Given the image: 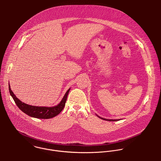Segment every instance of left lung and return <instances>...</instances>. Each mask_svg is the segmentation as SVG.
I'll use <instances>...</instances> for the list:
<instances>
[{
	"label": "left lung",
	"mask_w": 161,
	"mask_h": 161,
	"mask_svg": "<svg viewBox=\"0 0 161 161\" xmlns=\"http://www.w3.org/2000/svg\"><path fill=\"white\" fill-rule=\"evenodd\" d=\"M99 118H100V119H103V120H106V121H118V120H118V119H117V120H112V119H103V118H102V117H100L99 116H98V115H97Z\"/></svg>",
	"instance_id": "1"
}]
</instances>
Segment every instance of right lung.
Returning a JSON list of instances; mask_svg holds the SVG:
<instances>
[{
  "label": "right lung",
  "mask_w": 161,
  "mask_h": 161,
  "mask_svg": "<svg viewBox=\"0 0 161 161\" xmlns=\"http://www.w3.org/2000/svg\"><path fill=\"white\" fill-rule=\"evenodd\" d=\"M70 89L71 88H69L66 92V93L64 95L63 99L57 106H53V107L35 106L27 104L21 102L20 100H19L12 92L10 85L9 84V93L12 96L13 99H14L17 106L19 108V109H20L23 112L25 113V114H27V115L30 117L36 118V119H49L58 115L65 106L67 97Z\"/></svg>",
  "instance_id": "add662e5"
}]
</instances>
